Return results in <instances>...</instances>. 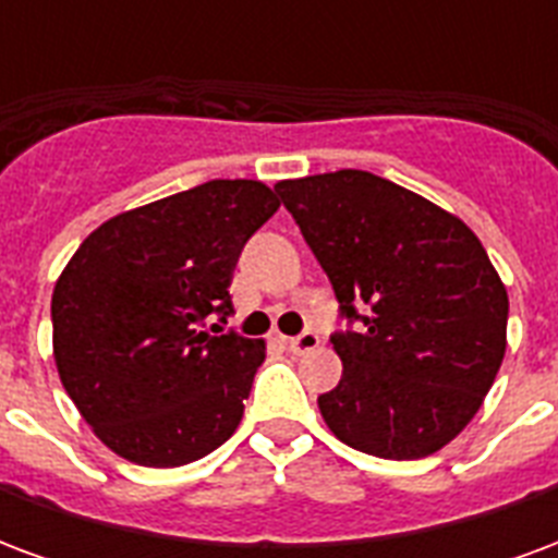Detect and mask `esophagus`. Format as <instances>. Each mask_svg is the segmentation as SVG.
Returning a JSON list of instances; mask_svg holds the SVG:
<instances>
[{
	"instance_id": "1",
	"label": "esophagus",
	"mask_w": 558,
	"mask_h": 558,
	"mask_svg": "<svg viewBox=\"0 0 558 558\" xmlns=\"http://www.w3.org/2000/svg\"><path fill=\"white\" fill-rule=\"evenodd\" d=\"M319 347V335L316 331H302V335H295V338H287V350L292 355H304V352H314Z\"/></svg>"
}]
</instances>
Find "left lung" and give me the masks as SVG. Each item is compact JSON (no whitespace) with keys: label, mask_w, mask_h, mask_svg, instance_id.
I'll return each mask as SVG.
<instances>
[{"label":"left lung","mask_w":558,"mask_h":558,"mask_svg":"<svg viewBox=\"0 0 558 558\" xmlns=\"http://www.w3.org/2000/svg\"><path fill=\"white\" fill-rule=\"evenodd\" d=\"M275 194L347 319L331 335L343 376L319 395L331 433L386 460L439 451L481 410L505 355L508 292L478 235L364 170L287 179Z\"/></svg>","instance_id":"obj_1"}]
</instances>
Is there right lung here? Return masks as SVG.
<instances>
[{
	"label": "right lung",
	"instance_id": "obj_1",
	"mask_svg": "<svg viewBox=\"0 0 558 558\" xmlns=\"http://www.w3.org/2000/svg\"><path fill=\"white\" fill-rule=\"evenodd\" d=\"M278 196L251 179H211L116 215L56 280L53 355L95 436L140 466H184L230 439L266 343L202 331L232 314L242 247Z\"/></svg>",
	"mask_w": 558,
	"mask_h": 558
}]
</instances>
